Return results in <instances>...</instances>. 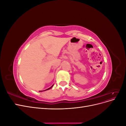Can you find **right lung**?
Instances as JSON below:
<instances>
[{
	"instance_id": "1",
	"label": "right lung",
	"mask_w": 126,
	"mask_h": 126,
	"mask_svg": "<svg viewBox=\"0 0 126 126\" xmlns=\"http://www.w3.org/2000/svg\"><path fill=\"white\" fill-rule=\"evenodd\" d=\"M53 86H54V85H52L50 88H48V89H47L46 90H43V91H45V90H49V89H50L51 88L53 87Z\"/></svg>"
}]
</instances>
